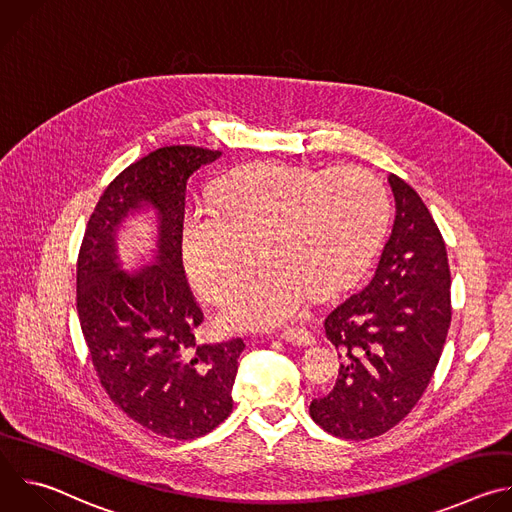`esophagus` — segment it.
Instances as JSON below:
<instances>
[{
  "label": "esophagus",
  "mask_w": 512,
  "mask_h": 512,
  "mask_svg": "<svg viewBox=\"0 0 512 512\" xmlns=\"http://www.w3.org/2000/svg\"><path fill=\"white\" fill-rule=\"evenodd\" d=\"M281 338L285 342H289V344H296V346H312L316 342L314 334L310 330H306V328H291V330L283 332Z\"/></svg>",
  "instance_id": "1"
}]
</instances>
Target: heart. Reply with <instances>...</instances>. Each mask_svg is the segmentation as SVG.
Here are the masks:
<instances>
[{"instance_id":"b5f03b06","label":"heart","mask_w":512,"mask_h":512,"mask_svg":"<svg viewBox=\"0 0 512 512\" xmlns=\"http://www.w3.org/2000/svg\"><path fill=\"white\" fill-rule=\"evenodd\" d=\"M389 196L367 170H316L261 162L221 180L214 202L182 218L188 279L208 302L223 300L251 271L257 245L265 267L227 298L221 322L271 330L298 318L310 296L328 300L373 263L389 227Z\"/></svg>"}]
</instances>
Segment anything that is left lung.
<instances>
[{
	"instance_id": "8db88e82",
	"label": "left lung",
	"mask_w": 512,
	"mask_h": 512,
	"mask_svg": "<svg viewBox=\"0 0 512 512\" xmlns=\"http://www.w3.org/2000/svg\"><path fill=\"white\" fill-rule=\"evenodd\" d=\"M389 184L397 212L375 275L324 320L342 364L310 415L342 440L383 435L417 405L452 322L444 237L405 180L391 174Z\"/></svg>"
}]
</instances>
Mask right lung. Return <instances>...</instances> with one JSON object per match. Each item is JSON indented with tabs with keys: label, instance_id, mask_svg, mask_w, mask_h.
<instances>
[{
	"label": "right lung",
	"instance_id": "right-lung-1",
	"mask_svg": "<svg viewBox=\"0 0 512 512\" xmlns=\"http://www.w3.org/2000/svg\"><path fill=\"white\" fill-rule=\"evenodd\" d=\"M221 158L218 150L166 145L127 166L101 194L77 263V310L97 377L135 423L170 440H194L233 411L243 338L200 344L204 314L182 265L188 178ZM159 212V257L118 267L114 231L127 213Z\"/></svg>",
	"mask_w": 512,
	"mask_h": 512
}]
</instances>
